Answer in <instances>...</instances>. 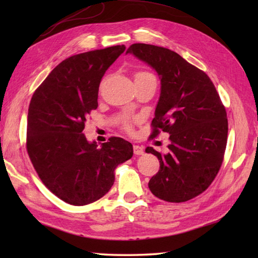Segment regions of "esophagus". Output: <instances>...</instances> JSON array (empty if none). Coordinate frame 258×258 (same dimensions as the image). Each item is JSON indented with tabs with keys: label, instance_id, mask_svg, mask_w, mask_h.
Masks as SVG:
<instances>
[{
	"label": "esophagus",
	"instance_id": "obj_1",
	"mask_svg": "<svg viewBox=\"0 0 258 258\" xmlns=\"http://www.w3.org/2000/svg\"><path fill=\"white\" fill-rule=\"evenodd\" d=\"M134 154L135 155H143L144 154V149L140 145H134Z\"/></svg>",
	"mask_w": 258,
	"mask_h": 258
}]
</instances>
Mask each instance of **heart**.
I'll list each match as a JSON object with an SVG mask.
<instances>
[{"instance_id": "obj_1", "label": "heart", "mask_w": 258, "mask_h": 258, "mask_svg": "<svg viewBox=\"0 0 258 258\" xmlns=\"http://www.w3.org/2000/svg\"><path fill=\"white\" fill-rule=\"evenodd\" d=\"M149 76H153V75L150 74V73H147V72H140V73L136 74L135 78H149Z\"/></svg>"}]
</instances>
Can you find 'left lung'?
I'll use <instances>...</instances> for the list:
<instances>
[{
	"label": "left lung",
	"mask_w": 258,
	"mask_h": 258,
	"mask_svg": "<svg viewBox=\"0 0 258 258\" xmlns=\"http://www.w3.org/2000/svg\"><path fill=\"white\" fill-rule=\"evenodd\" d=\"M126 53L155 70L161 81L152 136L163 131L171 143L164 155L146 147L161 165L149 187L166 202L194 199L215 178L226 149L228 124L220 95L206 73L168 48L136 43Z\"/></svg>",
	"instance_id": "left-lung-1"
}]
</instances>
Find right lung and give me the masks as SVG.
<instances>
[{
  "label": "right lung",
  "instance_id": "add662e5",
  "mask_svg": "<svg viewBox=\"0 0 258 258\" xmlns=\"http://www.w3.org/2000/svg\"><path fill=\"white\" fill-rule=\"evenodd\" d=\"M124 51L116 45L64 59L32 96L27 153L43 184L71 205L100 200L114 184L116 167L133 156L127 141L111 138L98 146L83 134L102 78Z\"/></svg>",
  "mask_w": 258,
  "mask_h": 258
}]
</instances>
